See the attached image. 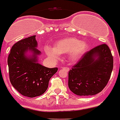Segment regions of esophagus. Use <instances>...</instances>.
Here are the masks:
<instances>
[{
	"mask_svg": "<svg viewBox=\"0 0 120 120\" xmlns=\"http://www.w3.org/2000/svg\"><path fill=\"white\" fill-rule=\"evenodd\" d=\"M62 69H64V70H65L66 71H69V68H68V67H62Z\"/></svg>",
	"mask_w": 120,
	"mask_h": 120,
	"instance_id": "34e87169",
	"label": "esophagus"
}]
</instances>
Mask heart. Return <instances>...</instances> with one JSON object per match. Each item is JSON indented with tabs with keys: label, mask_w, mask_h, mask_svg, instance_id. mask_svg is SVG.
Segmentation results:
<instances>
[{
	"label": "heart",
	"mask_w": 120,
	"mask_h": 120,
	"mask_svg": "<svg viewBox=\"0 0 120 120\" xmlns=\"http://www.w3.org/2000/svg\"><path fill=\"white\" fill-rule=\"evenodd\" d=\"M87 49L88 44L86 42L75 38H68L57 42L54 48L46 47L45 50L47 55L53 59H58L59 54L68 53L70 59L76 61L86 53Z\"/></svg>",
	"instance_id": "b5f03b06"
}]
</instances>
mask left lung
I'll return each instance as SVG.
<instances>
[{"label":"left lung","mask_w":120,"mask_h":120,"mask_svg":"<svg viewBox=\"0 0 120 120\" xmlns=\"http://www.w3.org/2000/svg\"><path fill=\"white\" fill-rule=\"evenodd\" d=\"M113 59L105 44L84 54L68 72V87L79 96L94 95L103 90L111 76Z\"/></svg>","instance_id":"left-lung-1"}]
</instances>
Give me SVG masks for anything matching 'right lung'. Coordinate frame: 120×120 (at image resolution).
<instances>
[{
  "mask_svg": "<svg viewBox=\"0 0 120 120\" xmlns=\"http://www.w3.org/2000/svg\"><path fill=\"white\" fill-rule=\"evenodd\" d=\"M36 36L20 40L12 47L8 58L10 80L11 84L23 96L33 98L44 94L50 78L58 68H48L38 62L41 52ZM28 50L32 52L31 57L26 56Z\"/></svg>",
  "mask_w": 120,
  "mask_h": 120,
  "instance_id": "add662e5",
  "label": "right lung"
}]
</instances>
